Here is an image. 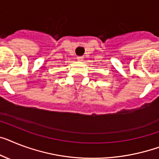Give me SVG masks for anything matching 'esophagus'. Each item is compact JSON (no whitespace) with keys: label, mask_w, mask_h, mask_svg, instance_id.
I'll return each instance as SVG.
<instances>
[{"label":"esophagus","mask_w":159,"mask_h":159,"mask_svg":"<svg viewBox=\"0 0 159 159\" xmlns=\"http://www.w3.org/2000/svg\"><path fill=\"white\" fill-rule=\"evenodd\" d=\"M83 58H84V57H82V56H79V57H77V60H78V61H83Z\"/></svg>","instance_id":"1"}]
</instances>
